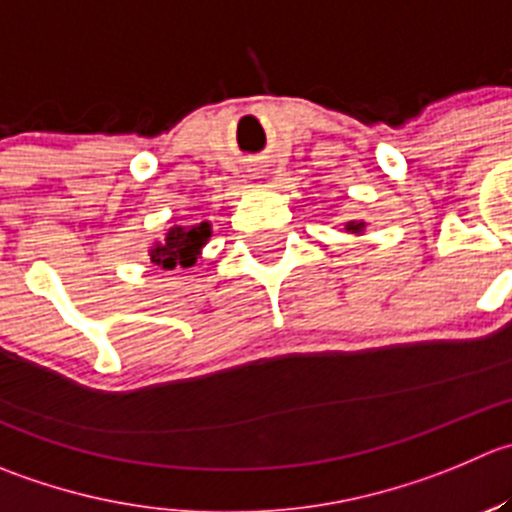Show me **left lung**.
Instances as JSON below:
<instances>
[{"instance_id": "1", "label": "left lung", "mask_w": 512, "mask_h": 512, "mask_svg": "<svg viewBox=\"0 0 512 512\" xmlns=\"http://www.w3.org/2000/svg\"><path fill=\"white\" fill-rule=\"evenodd\" d=\"M345 230L352 232V235H362V230H365V222H347Z\"/></svg>"}]
</instances>
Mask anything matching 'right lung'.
Here are the masks:
<instances>
[{
    "label": "right lung",
    "mask_w": 512,
    "mask_h": 512,
    "mask_svg": "<svg viewBox=\"0 0 512 512\" xmlns=\"http://www.w3.org/2000/svg\"><path fill=\"white\" fill-rule=\"evenodd\" d=\"M212 237L210 222H197V225L182 227L175 225L165 232L162 240L150 247V262L162 270H187L202 255V247Z\"/></svg>",
    "instance_id": "1"
}]
</instances>
